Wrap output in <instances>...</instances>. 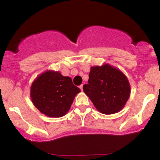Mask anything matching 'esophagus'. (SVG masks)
Returning a JSON list of instances; mask_svg holds the SVG:
<instances>
[{"instance_id":"obj_1","label":"esophagus","mask_w":160,"mask_h":160,"mask_svg":"<svg viewBox=\"0 0 160 160\" xmlns=\"http://www.w3.org/2000/svg\"><path fill=\"white\" fill-rule=\"evenodd\" d=\"M83 84H81L80 86V90H82V91H83Z\"/></svg>"}]
</instances>
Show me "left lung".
I'll list each match as a JSON object with an SVG mask.
<instances>
[{"label": "left lung", "mask_w": 160, "mask_h": 160, "mask_svg": "<svg viewBox=\"0 0 160 160\" xmlns=\"http://www.w3.org/2000/svg\"><path fill=\"white\" fill-rule=\"evenodd\" d=\"M83 88L94 107L103 114H113L120 111L130 94L127 77L119 69L109 64L92 67L88 84H85Z\"/></svg>", "instance_id": "left-lung-1"}]
</instances>
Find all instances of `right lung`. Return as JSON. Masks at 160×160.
Returning <instances> with one entry per match:
<instances>
[{
    "label": "right lung",
    "mask_w": 160,
    "mask_h": 160,
    "mask_svg": "<svg viewBox=\"0 0 160 160\" xmlns=\"http://www.w3.org/2000/svg\"><path fill=\"white\" fill-rule=\"evenodd\" d=\"M80 89L60 72L48 70L38 76L31 87L32 102L49 117H61L70 110Z\"/></svg>",
    "instance_id": "right-lung-1"
}]
</instances>
